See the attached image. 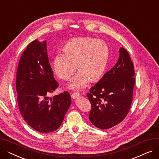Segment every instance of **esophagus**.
<instances>
[{"mask_svg": "<svg viewBox=\"0 0 159 159\" xmlns=\"http://www.w3.org/2000/svg\"><path fill=\"white\" fill-rule=\"evenodd\" d=\"M80 96V94L79 93H74L71 94V98L73 99H76L77 98L79 97Z\"/></svg>", "mask_w": 159, "mask_h": 159, "instance_id": "1", "label": "esophagus"}]
</instances>
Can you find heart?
Segmentation results:
<instances>
[{
  "mask_svg": "<svg viewBox=\"0 0 159 159\" xmlns=\"http://www.w3.org/2000/svg\"><path fill=\"white\" fill-rule=\"evenodd\" d=\"M62 54H57L52 61V70L62 80H70L75 70L79 71L68 87L79 90L88 86L89 81L101 80L107 68L110 49L101 39L78 37L70 40L62 48Z\"/></svg>",
  "mask_w": 159,
  "mask_h": 159,
  "instance_id": "obj_1",
  "label": "heart"
}]
</instances>
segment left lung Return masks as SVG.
Wrapping results in <instances>:
<instances>
[{
  "mask_svg": "<svg viewBox=\"0 0 159 159\" xmlns=\"http://www.w3.org/2000/svg\"><path fill=\"white\" fill-rule=\"evenodd\" d=\"M135 75L130 56L122 47L117 62L88 93L91 104L89 119L93 126L107 129L126 117L132 102Z\"/></svg>",
  "mask_w": 159,
  "mask_h": 159,
  "instance_id": "left-lung-1",
  "label": "left lung"
}]
</instances>
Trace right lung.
<instances>
[{
    "instance_id": "add662e5",
    "label": "right lung",
    "mask_w": 159,
    "mask_h": 159,
    "mask_svg": "<svg viewBox=\"0 0 159 159\" xmlns=\"http://www.w3.org/2000/svg\"><path fill=\"white\" fill-rule=\"evenodd\" d=\"M58 86L49 62L46 40L33 41L20 57L16 89L21 115L37 131L46 133L57 129L71 105L67 91L49 98L48 95Z\"/></svg>"
}]
</instances>
